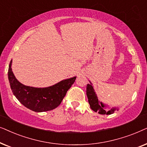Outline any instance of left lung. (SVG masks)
Listing matches in <instances>:
<instances>
[{"instance_id": "obj_1", "label": "left lung", "mask_w": 147, "mask_h": 147, "mask_svg": "<svg viewBox=\"0 0 147 147\" xmlns=\"http://www.w3.org/2000/svg\"><path fill=\"white\" fill-rule=\"evenodd\" d=\"M86 94H87L88 102L90 104V108L94 112H98L100 114H111L114 113L116 110H118V108H112L108 111H106L105 104H104L102 102L98 101V96L96 94V92L94 91L91 82H90V84L87 85Z\"/></svg>"}]
</instances>
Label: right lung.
Segmentation results:
<instances>
[{
	"mask_svg": "<svg viewBox=\"0 0 147 147\" xmlns=\"http://www.w3.org/2000/svg\"><path fill=\"white\" fill-rule=\"evenodd\" d=\"M11 65L12 60L8 71L12 92L23 106L34 112H46L57 108L76 79L75 76L47 88L30 87L18 81L12 71Z\"/></svg>",
	"mask_w": 147,
	"mask_h": 147,
	"instance_id": "1",
	"label": "right lung"
}]
</instances>
